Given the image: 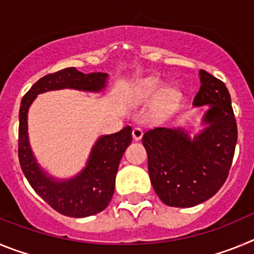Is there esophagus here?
Instances as JSON below:
<instances>
[{
	"mask_svg": "<svg viewBox=\"0 0 254 254\" xmlns=\"http://www.w3.org/2000/svg\"><path fill=\"white\" fill-rule=\"evenodd\" d=\"M142 134H143L142 129L138 128V127H134L133 131H132V136H133V140H136V141L141 140V137H142Z\"/></svg>",
	"mask_w": 254,
	"mask_h": 254,
	"instance_id": "obj_1",
	"label": "esophagus"
}]
</instances>
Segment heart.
<instances>
[{
	"label": "heart",
	"instance_id": "1",
	"mask_svg": "<svg viewBox=\"0 0 254 254\" xmlns=\"http://www.w3.org/2000/svg\"><path fill=\"white\" fill-rule=\"evenodd\" d=\"M160 91V86H159L156 82H147L143 87V93L146 95H156V94ZM179 99V94L177 93L176 90H167L161 96V102H163L164 105H172Z\"/></svg>",
	"mask_w": 254,
	"mask_h": 254
}]
</instances>
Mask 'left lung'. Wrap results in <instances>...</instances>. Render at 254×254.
Returning a JSON list of instances; mask_svg holds the SVG:
<instances>
[{
  "label": "left lung",
  "mask_w": 254,
  "mask_h": 254,
  "mask_svg": "<svg viewBox=\"0 0 254 254\" xmlns=\"http://www.w3.org/2000/svg\"><path fill=\"white\" fill-rule=\"evenodd\" d=\"M199 81L193 105H208L202 131L190 138L181 128L156 127L142 136L152 187L173 207H192L214 196L228 178L237 145L228 87L205 69H199Z\"/></svg>",
  "instance_id": "obj_1"
}]
</instances>
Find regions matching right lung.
Listing matches in <instances>:
<instances>
[{
  "mask_svg": "<svg viewBox=\"0 0 254 254\" xmlns=\"http://www.w3.org/2000/svg\"><path fill=\"white\" fill-rule=\"evenodd\" d=\"M108 73H82L68 67L39 78L24 95L19 112V161L22 173L42 198L57 212L69 217H86L104 210L114 193L121 159L132 141V128L100 136L91 149L86 167L71 179L49 177L34 158L28 137V111L38 94L60 89L102 91Z\"/></svg>",
  "mask_w": 254,
  "mask_h": 254,
  "instance_id": "obj_1",
  "label": "right lung"
}]
</instances>
